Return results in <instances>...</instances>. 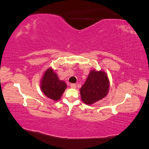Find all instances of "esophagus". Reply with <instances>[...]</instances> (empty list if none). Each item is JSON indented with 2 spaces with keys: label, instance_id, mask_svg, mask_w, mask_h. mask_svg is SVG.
Listing matches in <instances>:
<instances>
[{
  "label": "esophagus",
  "instance_id": "esophagus-1",
  "mask_svg": "<svg viewBox=\"0 0 149 149\" xmlns=\"http://www.w3.org/2000/svg\"><path fill=\"white\" fill-rule=\"evenodd\" d=\"M70 87H71V88L75 89V88H76V86L75 84H70Z\"/></svg>",
  "mask_w": 149,
  "mask_h": 149
}]
</instances>
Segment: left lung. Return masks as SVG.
<instances>
[{"label":"left lung","instance_id":"1","mask_svg":"<svg viewBox=\"0 0 149 149\" xmlns=\"http://www.w3.org/2000/svg\"><path fill=\"white\" fill-rule=\"evenodd\" d=\"M109 89V80L106 73L93 70L80 89L81 97L86 104L91 105L105 97Z\"/></svg>","mask_w":149,"mask_h":149}]
</instances>
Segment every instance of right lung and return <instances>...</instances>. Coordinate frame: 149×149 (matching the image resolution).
<instances>
[{
  "label": "right lung",
  "mask_w": 149,
  "mask_h": 149,
  "mask_svg": "<svg viewBox=\"0 0 149 149\" xmlns=\"http://www.w3.org/2000/svg\"><path fill=\"white\" fill-rule=\"evenodd\" d=\"M67 87L63 81L60 80L56 72L49 68L45 72L40 83L43 93L53 101H58Z\"/></svg>",
  "instance_id": "right-lung-1"
}]
</instances>
